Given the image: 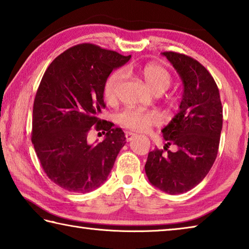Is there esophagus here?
<instances>
[{"label": "esophagus", "mask_w": 249, "mask_h": 249, "mask_svg": "<svg viewBox=\"0 0 249 249\" xmlns=\"http://www.w3.org/2000/svg\"><path fill=\"white\" fill-rule=\"evenodd\" d=\"M135 136H136V134H134L132 132H125V137H126V141H127V142L133 141V138Z\"/></svg>", "instance_id": "1"}]
</instances>
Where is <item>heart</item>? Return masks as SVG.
Masks as SVG:
<instances>
[{"instance_id": "b5f03b06", "label": "heart", "mask_w": 249, "mask_h": 249, "mask_svg": "<svg viewBox=\"0 0 249 249\" xmlns=\"http://www.w3.org/2000/svg\"><path fill=\"white\" fill-rule=\"evenodd\" d=\"M133 69V67H127V70ZM134 69L138 71L151 90L155 93H162L170 87L172 82V75L165 67L149 62V64L136 66ZM126 77L123 69H117L108 75L105 80L103 87V96L108 104L115 103L120 96V91ZM117 123L123 127L135 132H146L151 126L159 124L160 117L157 113L151 111H144L140 108L126 107L122 109L116 115Z\"/></svg>"}]
</instances>
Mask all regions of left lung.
Instances as JSON below:
<instances>
[{
    "label": "left lung",
    "instance_id": "1",
    "mask_svg": "<svg viewBox=\"0 0 249 249\" xmlns=\"http://www.w3.org/2000/svg\"><path fill=\"white\" fill-rule=\"evenodd\" d=\"M162 54L178 71L184 89L179 113L162 129L167 144L163 149L150 151L145 171L159 190L179 195L199 184L215 161L223 107L216 82L203 65L184 53ZM170 144L178 146L176 153L167 150Z\"/></svg>",
    "mask_w": 249,
    "mask_h": 249
}]
</instances>
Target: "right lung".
I'll use <instances>...</instances> for the list:
<instances>
[{
  "label": "right lung",
  "instance_id": "1",
  "mask_svg": "<svg viewBox=\"0 0 249 249\" xmlns=\"http://www.w3.org/2000/svg\"><path fill=\"white\" fill-rule=\"evenodd\" d=\"M129 58L84 43L59 54L45 71L34 100L32 142L45 174L67 191L99 188L125 145L123 130L100 114L105 80ZM92 130H103L106 140L90 144Z\"/></svg>",
  "mask_w": 249,
  "mask_h": 249
}]
</instances>
